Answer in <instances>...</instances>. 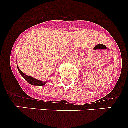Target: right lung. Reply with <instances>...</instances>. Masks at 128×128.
I'll return each mask as SVG.
<instances>
[{"instance_id": "add662e5", "label": "right lung", "mask_w": 128, "mask_h": 128, "mask_svg": "<svg viewBox=\"0 0 128 128\" xmlns=\"http://www.w3.org/2000/svg\"><path fill=\"white\" fill-rule=\"evenodd\" d=\"M17 67H18V71H19V72L20 73V74L22 75V77L24 78V79H25V80H26L28 83L32 84V85L40 86H42L46 85V84L48 82V81H42V80H38V79H36V78H34V77H32V76H28V75H27V74H24L22 70L19 69V67H18V64H17Z\"/></svg>"}]
</instances>
